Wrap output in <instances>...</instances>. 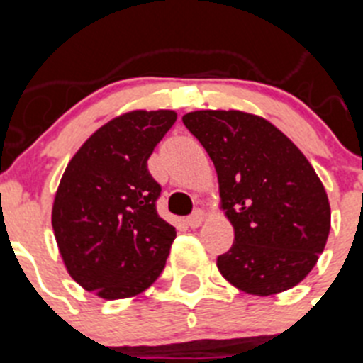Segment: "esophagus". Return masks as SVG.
<instances>
[{"instance_id":"1","label":"esophagus","mask_w":363,"mask_h":363,"mask_svg":"<svg viewBox=\"0 0 363 363\" xmlns=\"http://www.w3.org/2000/svg\"><path fill=\"white\" fill-rule=\"evenodd\" d=\"M201 221H203V213H201V211H194V213L187 218V225L191 227V229H196V227L201 225Z\"/></svg>"}]
</instances>
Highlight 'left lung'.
I'll list each match as a JSON object with an SVG mask.
<instances>
[{
  "mask_svg": "<svg viewBox=\"0 0 363 363\" xmlns=\"http://www.w3.org/2000/svg\"><path fill=\"white\" fill-rule=\"evenodd\" d=\"M184 123L213 160L234 243L221 277L255 296L284 293L313 271L331 229L329 198L301 150L264 118L194 111Z\"/></svg>",
  "mask_w": 363,
  "mask_h": 363,
  "instance_id": "obj_1",
  "label": "left lung"
}]
</instances>
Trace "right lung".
Listing matches in <instances>:
<instances>
[{
    "label": "right lung",
    "mask_w": 363,
    "mask_h": 363,
    "mask_svg": "<svg viewBox=\"0 0 363 363\" xmlns=\"http://www.w3.org/2000/svg\"><path fill=\"white\" fill-rule=\"evenodd\" d=\"M174 111H133L99 127L72 156L52 205L70 277L105 300L143 293L165 267L176 229L156 213L162 187L147 160Z\"/></svg>",
    "instance_id": "right-lung-1"
}]
</instances>
